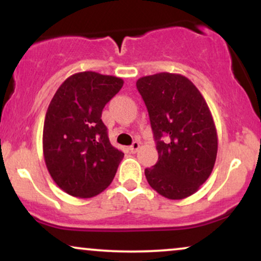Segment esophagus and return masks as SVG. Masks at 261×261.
I'll return each mask as SVG.
<instances>
[{
    "mask_svg": "<svg viewBox=\"0 0 261 261\" xmlns=\"http://www.w3.org/2000/svg\"><path fill=\"white\" fill-rule=\"evenodd\" d=\"M139 148H140V142H137V141H135L133 145H131L130 147H128V149H130L131 153H136V152L139 151Z\"/></svg>",
    "mask_w": 261,
    "mask_h": 261,
    "instance_id": "1",
    "label": "esophagus"
}]
</instances>
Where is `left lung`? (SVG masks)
<instances>
[{"instance_id": "left-lung-1", "label": "left lung", "mask_w": 261, "mask_h": 261, "mask_svg": "<svg viewBox=\"0 0 261 261\" xmlns=\"http://www.w3.org/2000/svg\"><path fill=\"white\" fill-rule=\"evenodd\" d=\"M147 107L158 162L145 169L148 184L162 196L181 200L207 180L217 155V131L207 103L195 85L178 73L137 80Z\"/></svg>"}]
</instances>
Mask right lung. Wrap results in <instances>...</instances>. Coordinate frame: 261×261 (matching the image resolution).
<instances>
[{
    "label": "right lung",
    "instance_id": "right-lung-1",
    "mask_svg": "<svg viewBox=\"0 0 261 261\" xmlns=\"http://www.w3.org/2000/svg\"><path fill=\"white\" fill-rule=\"evenodd\" d=\"M122 85L119 77L85 71L64 81L50 101L44 160L53 180L68 195H98L115 176L124 153L110 143L101 112Z\"/></svg>",
    "mask_w": 261,
    "mask_h": 261
}]
</instances>
